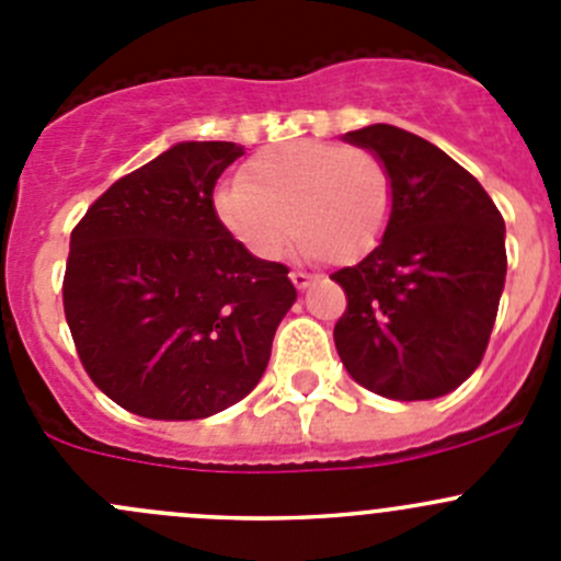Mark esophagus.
I'll return each instance as SVG.
<instances>
[{
	"label": "esophagus",
	"instance_id": "1",
	"mask_svg": "<svg viewBox=\"0 0 561 561\" xmlns=\"http://www.w3.org/2000/svg\"><path fill=\"white\" fill-rule=\"evenodd\" d=\"M290 282H293V285L298 287V290H307L309 282H312V276H309L307 271H293V274H290Z\"/></svg>",
	"mask_w": 561,
	"mask_h": 561
}]
</instances>
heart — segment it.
<instances>
[{
  "mask_svg": "<svg viewBox=\"0 0 561 561\" xmlns=\"http://www.w3.org/2000/svg\"><path fill=\"white\" fill-rule=\"evenodd\" d=\"M214 206L254 257H282L298 228L307 254L355 263L386 236L393 190L386 165L369 151L290 140L254 154L244 181L225 184Z\"/></svg>",
  "mask_w": 561,
  "mask_h": 561,
  "instance_id": "obj_1",
  "label": "heart"
}]
</instances>
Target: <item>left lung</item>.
<instances>
[{"instance_id": "obj_1", "label": "left lung", "mask_w": 561, "mask_h": 561, "mask_svg": "<svg viewBox=\"0 0 561 561\" xmlns=\"http://www.w3.org/2000/svg\"><path fill=\"white\" fill-rule=\"evenodd\" d=\"M344 140L386 165L393 206L375 252L331 276L347 293L336 353L371 393L437 399L485 353L505 290V219L472 173L407 129L371 124Z\"/></svg>"}]
</instances>
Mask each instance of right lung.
<instances>
[{
	"instance_id": "1",
	"label": "right lung",
	"mask_w": 561,
	"mask_h": 561,
	"mask_svg": "<svg viewBox=\"0 0 561 561\" xmlns=\"http://www.w3.org/2000/svg\"><path fill=\"white\" fill-rule=\"evenodd\" d=\"M244 146L184 140L100 195L70 236L65 317L107 399L154 421L217 415L260 382L296 304L287 265L254 257L214 208Z\"/></svg>"
}]
</instances>
